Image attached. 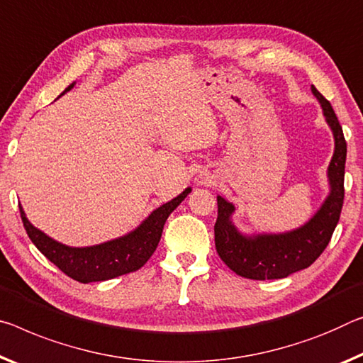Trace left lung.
<instances>
[{
  "instance_id": "8db88e82",
  "label": "left lung",
  "mask_w": 363,
  "mask_h": 363,
  "mask_svg": "<svg viewBox=\"0 0 363 363\" xmlns=\"http://www.w3.org/2000/svg\"><path fill=\"white\" fill-rule=\"evenodd\" d=\"M313 95L323 108L325 118L335 134V155L328 168L331 192L318 213L306 226L286 234H262L245 238L233 226L234 205L218 197L215 245L221 260L242 278L264 281L286 278L298 269L308 268L318 258L341 216L344 203V168L347 145L331 103L312 85Z\"/></svg>"
}]
</instances>
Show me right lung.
I'll list each match as a JSON object with an SVG mask.
<instances>
[{
  "label": "right lung",
  "mask_w": 363,
  "mask_h": 363,
  "mask_svg": "<svg viewBox=\"0 0 363 363\" xmlns=\"http://www.w3.org/2000/svg\"><path fill=\"white\" fill-rule=\"evenodd\" d=\"M72 87L74 84L69 85L65 91L71 90ZM189 192H191V187L186 189L181 195H177L176 199H172L171 202L161 205L135 231L124 235V238L109 240V242L100 245L84 247V249L56 242L28 223L21 205L19 210L27 235L35 244L37 249L69 278L85 284L116 278V276L128 274L142 268L148 262V258L153 255V252L157 250L168 216L187 197Z\"/></svg>",
  "instance_id": "1"
}]
</instances>
